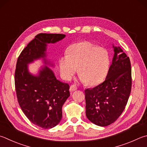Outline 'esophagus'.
Returning a JSON list of instances; mask_svg holds the SVG:
<instances>
[{
	"label": "esophagus",
	"instance_id": "34e87169",
	"mask_svg": "<svg viewBox=\"0 0 147 147\" xmlns=\"http://www.w3.org/2000/svg\"><path fill=\"white\" fill-rule=\"evenodd\" d=\"M76 90H77L76 85H71L70 86V89H69V90H70L71 92H73Z\"/></svg>",
	"mask_w": 147,
	"mask_h": 147
}]
</instances>
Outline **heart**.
<instances>
[{"label": "heart", "instance_id": "heart-1", "mask_svg": "<svg viewBox=\"0 0 147 147\" xmlns=\"http://www.w3.org/2000/svg\"><path fill=\"white\" fill-rule=\"evenodd\" d=\"M109 64L107 52L87 41L71 45L67 55L62 56L59 59L60 69L64 78H71L78 69L80 78L90 86L96 85L103 80Z\"/></svg>", "mask_w": 147, "mask_h": 147}]
</instances>
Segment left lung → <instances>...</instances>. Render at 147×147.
<instances>
[{"label": "left lung", "mask_w": 147, "mask_h": 147, "mask_svg": "<svg viewBox=\"0 0 147 147\" xmlns=\"http://www.w3.org/2000/svg\"><path fill=\"white\" fill-rule=\"evenodd\" d=\"M113 62L103 83L85 90L86 116L101 127L114 123L123 112L131 92L132 73L129 57L114 47Z\"/></svg>", "instance_id": "8db88e82"}]
</instances>
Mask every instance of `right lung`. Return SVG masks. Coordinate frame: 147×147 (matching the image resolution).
Segmentation results:
<instances>
[{"mask_svg":"<svg viewBox=\"0 0 147 147\" xmlns=\"http://www.w3.org/2000/svg\"><path fill=\"white\" fill-rule=\"evenodd\" d=\"M65 36L63 34H37L21 52L16 65L15 85L20 108L29 121L45 129H51L60 121L62 106L70 96L69 85L58 80L47 66L40 70L38 76L33 75L28 64L46 57L47 44L55 43Z\"/></svg>","mask_w":147,"mask_h":147,"instance_id":"1","label":"right lung"}]
</instances>
